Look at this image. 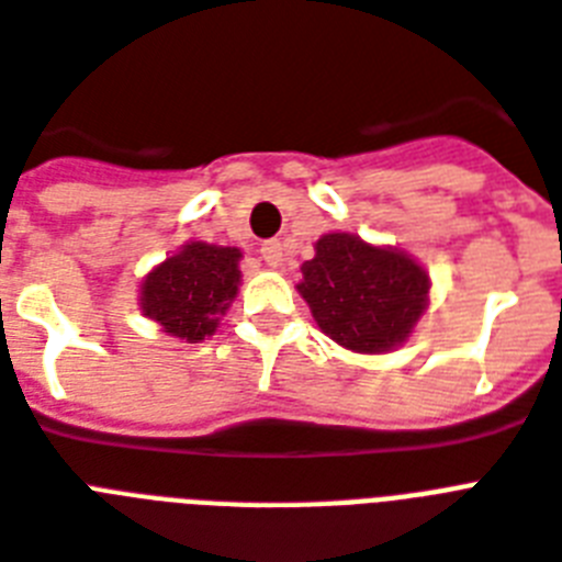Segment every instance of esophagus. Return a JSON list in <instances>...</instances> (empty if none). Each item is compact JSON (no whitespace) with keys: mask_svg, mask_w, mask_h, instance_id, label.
Here are the masks:
<instances>
[{"mask_svg":"<svg viewBox=\"0 0 562 562\" xmlns=\"http://www.w3.org/2000/svg\"><path fill=\"white\" fill-rule=\"evenodd\" d=\"M259 254H262V262L268 265V268H280V265H282V245H280V241H265Z\"/></svg>","mask_w":562,"mask_h":562,"instance_id":"34e87169","label":"esophagus"}]
</instances>
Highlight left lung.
Returning <instances> with one entry per match:
<instances>
[{"instance_id":"obj_1","label":"left lung","mask_w":562,"mask_h":562,"mask_svg":"<svg viewBox=\"0 0 562 562\" xmlns=\"http://www.w3.org/2000/svg\"><path fill=\"white\" fill-rule=\"evenodd\" d=\"M297 291L335 344L379 356L408 341L428 308L426 268L396 247H375L352 233L317 238Z\"/></svg>"}]
</instances>
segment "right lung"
I'll list each match as a JSON object with an SVG mask.
<instances>
[{
    "label": "right lung",
    "instance_id": "add662e5",
    "mask_svg": "<svg viewBox=\"0 0 562 562\" xmlns=\"http://www.w3.org/2000/svg\"><path fill=\"white\" fill-rule=\"evenodd\" d=\"M238 247L189 241L143 280V315L180 341L198 344L210 338L238 294Z\"/></svg>",
    "mask_w": 562,
    "mask_h": 562
}]
</instances>
